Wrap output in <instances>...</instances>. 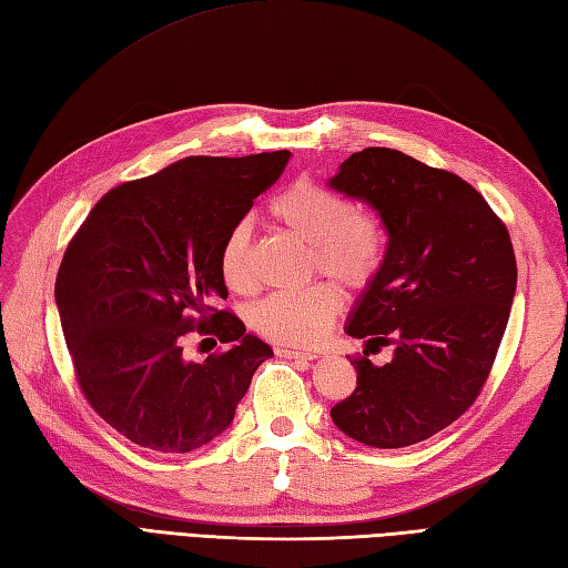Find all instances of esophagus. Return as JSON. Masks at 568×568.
Segmentation results:
<instances>
[{
  "label": "esophagus",
  "mask_w": 568,
  "mask_h": 568,
  "mask_svg": "<svg viewBox=\"0 0 568 568\" xmlns=\"http://www.w3.org/2000/svg\"><path fill=\"white\" fill-rule=\"evenodd\" d=\"M275 355L281 358H290V361H314L316 353L312 351H295V348H275Z\"/></svg>",
  "instance_id": "1"
}]
</instances>
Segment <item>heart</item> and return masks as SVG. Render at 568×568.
I'll use <instances>...</instances> for the list:
<instances>
[{
    "label": "heart",
    "mask_w": 568,
    "mask_h": 568,
    "mask_svg": "<svg viewBox=\"0 0 568 568\" xmlns=\"http://www.w3.org/2000/svg\"><path fill=\"white\" fill-rule=\"evenodd\" d=\"M281 230L310 244V268L346 287H365L385 258V227L371 210L353 207L346 195L307 179L290 183L268 203ZM222 281L234 293L254 287L252 227L234 224L220 248ZM341 312V295L328 283L275 293L254 305L248 322L273 344L310 346Z\"/></svg>",
    "instance_id": "b5f03b06"
}]
</instances>
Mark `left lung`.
<instances>
[{"label":"left lung","instance_id":"left-lung-1","mask_svg":"<svg viewBox=\"0 0 568 568\" xmlns=\"http://www.w3.org/2000/svg\"><path fill=\"white\" fill-rule=\"evenodd\" d=\"M328 189L371 205L387 232L346 334L394 346L385 365L367 351L353 361L358 385L332 420L363 445H416L463 416L489 377L518 281L508 230L467 181L399 150L351 154Z\"/></svg>","mask_w":568,"mask_h":568}]
</instances>
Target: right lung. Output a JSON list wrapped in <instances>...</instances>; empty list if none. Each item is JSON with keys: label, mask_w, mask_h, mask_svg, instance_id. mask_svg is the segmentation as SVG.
<instances>
[{"label": "right lung", "mask_w": 568, "mask_h": 568, "mask_svg": "<svg viewBox=\"0 0 568 568\" xmlns=\"http://www.w3.org/2000/svg\"><path fill=\"white\" fill-rule=\"evenodd\" d=\"M287 162V150L186 156L111 189L64 252L55 302L77 382L105 424L135 445L191 453L215 440L273 355L213 302L227 300L224 236ZM195 323L229 351L189 362L182 338Z\"/></svg>", "instance_id": "1"}]
</instances>
